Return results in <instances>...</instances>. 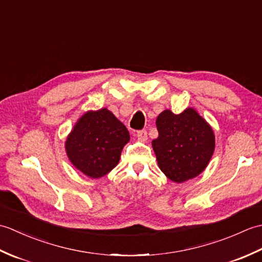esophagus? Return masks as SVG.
Returning a JSON list of instances; mask_svg holds the SVG:
<instances>
[{"label": "esophagus", "instance_id": "34e87169", "mask_svg": "<svg viewBox=\"0 0 262 262\" xmlns=\"http://www.w3.org/2000/svg\"><path fill=\"white\" fill-rule=\"evenodd\" d=\"M137 138L141 142H145L147 140V132L146 130H140L137 132Z\"/></svg>", "mask_w": 262, "mask_h": 262}]
</instances>
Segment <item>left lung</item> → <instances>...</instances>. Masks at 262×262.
Here are the masks:
<instances>
[{
  "label": "left lung",
  "instance_id": "left-lung-1",
  "mask_svg": "<svg viewBox=\"0 0 262 262\" xmlns=\"http://www.w3.org/2000/svg\"><path fill=\"white\" fill-rule=\"evenodd\" d=\"M157 128L159 137L152 147L166 178L181 183L202 173L213 157L215 135L197 110L187 108L176 115L166 109L158 116Z\"/></svg>",
  "mask_w": 262,
  "mask_h": 262
}]
</instances>
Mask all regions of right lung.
I'll return each instance as SVG.
<instances>
[{
    "mask_svg": "<svg viewBox=\"0 0 262 262\" xmlns=\"http://www.w3.org/2000/svg\"><path fill=\"white\" fill-rule=\"evenodd\" d=\"M130 136L126 126L107 108L90 110L76 121L65 142L68 158L75 168L99 179L118 164Z\"/></svg>",
    "mask_w": 262,
    "mask_h": 262,
    "instance_id": "obj_1",
    "label": "right lung"
}]
</instances>
